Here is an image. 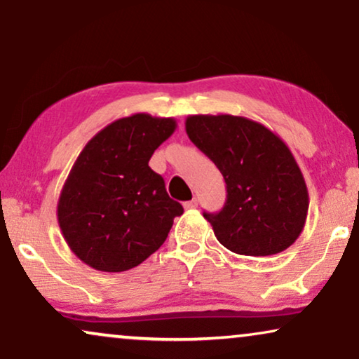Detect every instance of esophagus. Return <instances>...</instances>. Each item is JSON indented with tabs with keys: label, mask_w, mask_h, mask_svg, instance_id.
<instances>
[{
	"label": "esophagus",
	"mask_w": 359,
	"mask_h": 359,
	"mask_svg": "<svg viewBox=\"0 0 359 359\" xmlns=\"http://www.w3.org/2000/svg\"><path fill=\"white\" fill-rule=\"evenodd\" d=\"M197 207H198V200L197 198H192V200H189V202L184 203V208L185 210H194V208H197Z\"/></svg>",
	"instance_id": "esophagus-1"
}]
</instances>
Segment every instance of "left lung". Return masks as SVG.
<instances>
[{
	"label": "left lung",
	"instance_id": "8db88e82",
	"mask_svg": "<svg viewBox=\"0 0 359 359\" xmlns=\"http://www.w3.org/2000/svg\"><path fill=\"white\" fill-rule=\"evenodd\" d=\"M190 141L226 182L219 213H203L226 250L272 256L294 245L305 226L309 190L289 146L264 124L233 114H190Z\"/></svg>",
	"mask_w": 359,
	"mask_h": 359
}]
</instances>
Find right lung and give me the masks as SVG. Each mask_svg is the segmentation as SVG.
Masks as SVG:
<instances>
[{"mask_svg": "<svg viewBox=\"0 0 359 359\" xmlns=\"http://www.w3.org/2000/svg\"><path fill=\"white\" fill-rule=\"evenodd\" d=\"M175 128L174 118L135 113L104 126L76 157L60 190L57 222L67 246L87 266L103 272L140 266L184 213L149 167Z\"/></svg>", "mask_w": 359, "mask_h": 359, "instance_id": "add662e5", "label": "right lung"}]
</instances>
